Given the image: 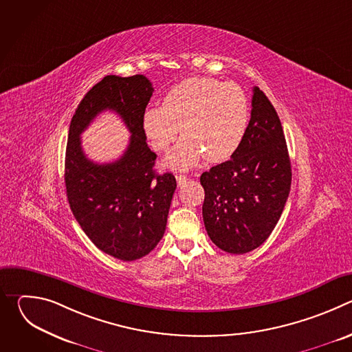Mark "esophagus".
<instances>
[{"label":"esophagus","mask_w":352,"mask_h":352,"mask_svg":"<svg viewBox=\"0 0 352 352\" xmlns=\"http://www.w3.org/2000/svg\"><path fill=\"white\" fill-rule=\"evenodd\" d=\"M186 177L185 175H182V174H179V175H177V182H178V185L181 186V185H184L185 182H186Z\"/></svg>","instance_id":"obj_1"}]
</instances>
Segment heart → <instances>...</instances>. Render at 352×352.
Returning a JSON list of instances; mask_svg holds the SVG:
<instances>
[{
    "label": "heart",
    "mask_w": 352,
    "mask_h": 352,
    "mask_svg": "<svg viewBox=\"0 0 352 352\" xmlns=\"http://www.w3.org/2000/svg\"><path fill=\"white\" fill-rule=\"evenodd\" d=\"M249 124V103L232 82L189 78L173 86L162 106L144 110L142 125L155 150L164 152L184 135L166 166L188 170L204 159L220 163L230 159L242 143Z\"/></svg>",
    "instance_id": "b5f03b06"
}]
</instances>
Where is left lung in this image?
<instances>
[{"instance_id":"obj_1","label":"left lung","mask_w":352,"mask_h":352,"mask_svg":"<svg viewBox=\"0 0 352 352\" xmlns=\"http://www.w3.org/2000/svg\"><path fill=\"white\" fill-rule=\"evenodd\" d=\"M208 235L228 254L261 246L281 217L291 188V162L280 118L254 87L246 133L230 160L200 175Z\"/></svg>"}]
</instances>
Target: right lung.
<instances>
[{
    "label": "right lung",
    "mask_w": 352,
    "mask_h": 352,
    "mask_svg": "<svg viewBox=\"0 0 352 352\" xmlns=\"http://www.w3.org/2000/svg\"><path fill=\"white\" fill-rule=\"evenodd\" d=\"M153 90L143 75H107L85 94L69 125L65 186L71 210L100 250L124 262L146 256L160 242L177 188L171 173H155L157 156L146 143L142 118ZM106 109L118 113L133 135L118 161L98 165L82 153L80 133Z\"/></svg>",
    "instance_id": "obj_1"
}]
</instances>
